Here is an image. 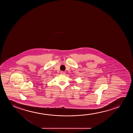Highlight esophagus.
Instances as JSON below:
<instances>
[{
	"mask_svg": "<svg viewBox=\"0 0 133 133\" xmlns=\"http://www.w3.org/2000/svg\"><path fill=\"white\" fill-rule=\"evenodd\" d=\"M60 73H61V75H64L65 74V72H64V71H61V72H60Z\"/></svg>",
	"mask_w": 133,
	"mask_h": 133,
	"instance_id": "34e87169",
	"label": "esophagus"
}]
</instances>
